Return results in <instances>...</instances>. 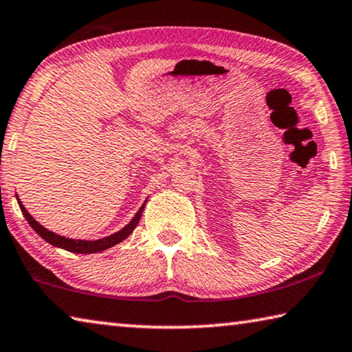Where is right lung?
Instances as JSON below:
<instances>
[{"instance_id": "right-lung-1", "label": "right lung", "mask_w": 352, "mask_h": 352, "mask_svg": "<svg viewBox=\"0 0 352 352\" xmlns=\"http://www.w3.org/2000/svg\"><path fill=\"white\" fill-rule=\"evenodd\" d=\"M15 195H16V201H19V206H20L21 212H23V216H25V219L28 220V223L32 226V230L41 237V239H45L47 243H51L52 247L67 250V252H71V253H79V254H91V253L104 252V250L115 247V245H118V243H121L124 239H127V237L133 233L136 225H138L142 210H144L146 201H147V200H144V204H142L140 210L136 211L133 219L130 220V222L126 226H124V228L116 231V233H113L110 236H105V237H102V239L85 241V239H71V237L56 234L54 231L45 228L43 225L38 223L37 220H35L31 216V214L28 212L25 205H23L21 200L19 199V194H15Z\"/></svg>"}]
</instances>
